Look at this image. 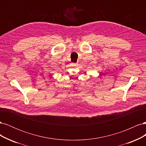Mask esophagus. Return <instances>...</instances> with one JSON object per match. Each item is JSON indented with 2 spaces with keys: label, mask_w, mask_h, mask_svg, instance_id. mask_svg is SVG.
Segmentation results:
<instances>
[{
  "label": "esophagus",
  "mask_w": 146,
  "mask_h": 146,
  "mask_svg": "<svg viewBox=\"0 0 146 146\" xmlns=\"http://www.w3.org/2000/svg\"><path fill=\"white\" fill-rule=\"evenodd\" d=\"M76 64H75V63H74V65H76Z\"/></svg>",
  "instance_id": "esophagus-1"
}]
</instances>
